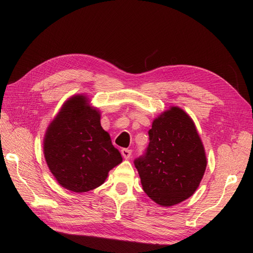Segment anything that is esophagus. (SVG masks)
<instances>
[{
    "label": "esophagus",
    "mask_w": 253,
    "mask_h": 253,
    "mask_svg": "<svg viewBox=\"0 0 253 253\" xmlns=\"http://www.w3.org/2000/svg\"><path fill=\"white\" fill-rule=\"evenodd\" d=\"M122 155L124 157V159H126V160H128L130 158V155H131V150L130 149H122Z\"/></svg>",
    "instance_id": "1"
}]
</instances>
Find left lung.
<instances>
[{
  "label": "left lung",
  "mask_w": 253,
  "mask_h": 253,
  "mask_svg": "<svg viewBox=\"0 0 253 253\" xmlns=\"http://www.w3.org/2000/svg\"><path fill=\"white\" fill-rule=\"evenodd\" d=\"M149 146L135 163L144 192L162 207L193 195L204 175L207 158L191 118L171 107L155 118L148 131Z\"/></svg>",
  "instance_id": "obj_1"
}]
</instances>
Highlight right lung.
Segmentation results:
<instances>
[{"label": "right lung", "mask_w": 253, "mask_h": 253, "mask_svg": "<svg viewBox=\"0 0 253 253\" xmlns=\"http://www.w3.org/2000/svg\"><path fill=\"white\" fill-rule=\"evenodd\" d=\"M43 151L51 173L74 192L95 189L123 159L100 124V113L76 95L63 105L47 128Z\"/></svg>", "instance_id": "right-lung-1"}]
</instances>
